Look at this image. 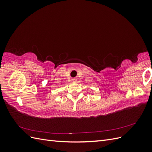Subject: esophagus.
Masks as SVG:
<instances>
[{
  "mask_svg": "<svg viewBox=\"0 0 152 152\" xmlns=\"http://www.w3.org/2000/svg\"><path fill=\"white\" fill-rule=\"evenodd\" d=\"M77 80V79H75V78H73V79H72V82H75Z\"/></svg>",
  "mask_w": 152,
  "mask_h": 152,
  "instance_id": "obj_1",
  "label": "esophagus"
}]
</instances>
